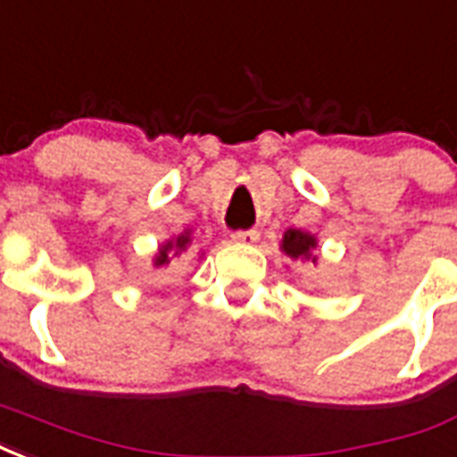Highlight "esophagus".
<instances>
[{
    "label": "esophagus",
    "mask_w": 457,
    "mask_h": 457,
    "mask_svg": "<svg viewBox=\"0 0 457 457\" xmlns=\"http://www.w3.org/2000/svg\"><path fill=\"white\" fill-rule=\"evenodd\" d=\"M232 242H237V245H256L259 242V232L256 229H237V232H232Z\"/></svg>",
    "instance_id": "34e87169"
}]
</instances>
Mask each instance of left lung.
Masks as SVG:
<instances>
[{
	"mask_svg": "<svg viewBox=\"0 0 457 457\" xmlns=\"http://www.w3.org/2000/svg\"><path fill=\"white\" fill-rule=\"evenodd\" d=\"M317 246H320V242L307 229L288 228L280 239V252L288 256L290 262H310L317 266V254H314Z\"/></svg>",
	"mask_w": 457,
	"mask_h": 457,
	"instance_id": "8db88e82",
	"label": "left lung"
}]
</instances>
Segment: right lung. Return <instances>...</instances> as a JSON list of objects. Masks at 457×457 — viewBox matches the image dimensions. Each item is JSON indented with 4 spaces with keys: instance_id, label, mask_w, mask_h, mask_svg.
I'll return each instance as SVG.
<instances>
[{
    "instance_id": "right-lung-1",
    "label": "right lung",
    "mask_w": 457,
    "mask_h": 457,
    "mask_svg": "<svg viewBox=\"0 0 457 457\" xmlns=\"http://www.w3.org/2000/svg\"><path fill=\"white\" fill-rule=\"evenodd\" d=\"M194 245V229H184L181 235H174V237H169L164 245H160V249L154 252L152 256V266L154 269H162V266H169L171 259H177V256L186 254L188 249ZM198 259H203V254L198 252Z\"/></svg>"
}]
</instances>
